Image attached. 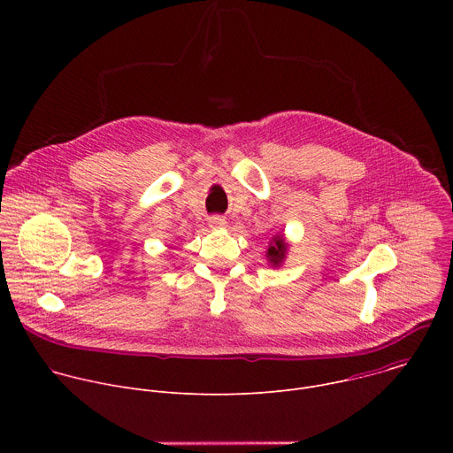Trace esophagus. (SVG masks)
Instances as JSON below:
<instances>
[{
  "instance_id": "obj_1",
  "label": "esophagus",
  "mask_w": 453,
  "mask_h": 453,
  "mask_svg": "<svg viewBox=\"0 0 453 453\" xmlns=\"http://www.w3.org/2000/svg\"><path fill=\"white\" fill-rule=\"evenodd\" d=\"M208 226H210L213 231H217V229H224V227L227 226V222H226V219H224V217L215 215V217H211V219H210Z\"/></svg>"
}]
</instances>
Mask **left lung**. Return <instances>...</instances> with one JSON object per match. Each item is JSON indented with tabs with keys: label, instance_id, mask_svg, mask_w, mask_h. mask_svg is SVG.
Instances as JSON below:
<instances>
[{
	"label": "left lung",
	"instance_id": "left-lung-1",
	"mask_svg": "<svg viewBox=\"0 0 453 453\" xmlns=\"http://www.w3.org/2000/svg\"><path fill=\"white\" fill-rule=\"evenodd\" d=\"M288 249H290V243L287 240V236L283 233H276L265 250V256H267V262L273 269H280L283 267L285 260H287V254H288Z\"/></svg>",
	"mask_w": 453,
	"mask_h": 453
}]
</instances>
